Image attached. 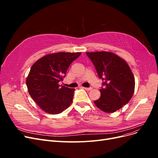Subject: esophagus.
Masks as SVG:
<instances>
[{"label":"esophagus","instance_id":"1","mask_svg":"<svg viewBox=\"0 0 158 158\" xmlns=\"http://www.w3.org/2000/svg\"><path fill=\"white\" fill-rule=\"evenodd\" d=\"M82 88L83 89H85V90H86V91H90L91 89H92V88H84V87H82Z\"/></svg>","mask_w":158,"mask_h":158}]
</instances>
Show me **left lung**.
Listing matches in <instances>:
<instances>
[{
	"mask_svg": "<svg viewBox=\"0 0 158 158\" xmlns=\"http://www.w3.org/2000/svg\"><path fill=\"white\" fill-rule=\"evenodd\" d=\"M103 80L101 97L94 103L102 111L113 113L127 104L135 92V81L126 62L111 52H86Z\"/></svg>",
	"mask_w": 158,
	"mask_h": 158,
	"instance_id": "1",
	"label": "left lung"
}]
</instances>
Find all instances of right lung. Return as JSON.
Segmentation results:
<instances>
[{"label":"right lung","mask_w":158,"mask_h":158,"mask_svg":"<svg viewBox=\"0 0 158 158\" xmlns=\"http://www.w3.org/2000/svg\"><path fill=\"white\" fill-rule=\"evenodd\" d=\"M81 52L47 55L33 64L26 78L30 96L41 109L49 114H59L72 103L75 89L60 85L68 68Z\"/></svg>","instance_id":"obj_1"}]
</instances>
